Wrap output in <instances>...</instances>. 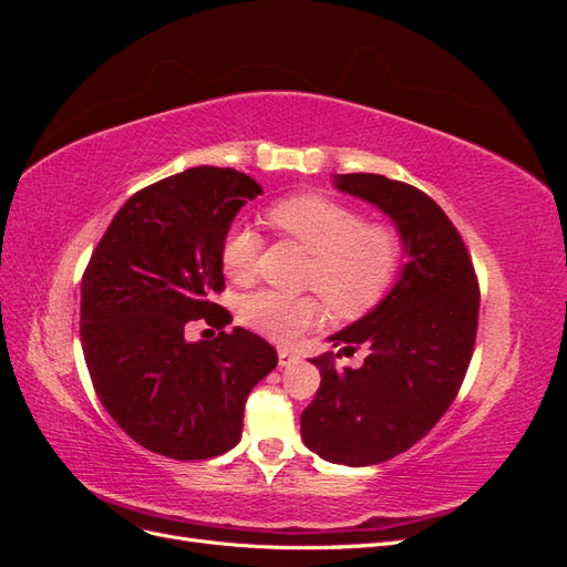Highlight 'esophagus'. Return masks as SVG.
Listing matches in <instances>:
<instances>
[{
  "label": "esophagus",
  "mask_w": 567,
  "mask_h": 567,
  "mask_svg": "<svg viewBox=\"0 0 567 567\" xmlns=\"http://www.w3.org/2000/svg\"><path fill=\"white\" fill-rule=\"evenodd\" d=\"M298 354L296 352H290V350H286V348H281L279 350V367H293L296 362H298Z\"/></svg>",
  "instance_id": "obj_1"
}]
</instances>
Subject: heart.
Masks as SVG:
<instances>
[{"label": "heart", "mask_w": 567, "mask_h": 567, "mask_svg": "<svg viewBox=\"0 0 567 567\" xmlns=\"http://www.w3.org/2000/svg\"><path fill=\"white\" fill-rule=\"evenodd\" d=\"M267 221L293 238L307 252L302 284L315 288L340 317H359L379 302L402 262L404 241L390 221H367L354 205L317 194H296L271 203ZM262 238L236 221L219 246V262L236 284H248L257 271ZM241 321L271 340H293L319 317L315 296H284L279 290H255L238 305Z\"/></svg>", "instance_id": "heart-1"}]
</instances>
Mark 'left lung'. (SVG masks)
I'll use <instances>...</instances> for the list:
<instances>
[{"label": "left lung", "instance_id": "1", "mask_svg": "<svg viewBox=\"0 0 567 567\" xmlns=\"http://www.w3.org/2000/svg\"><path fill=\"white\" fill-rule=\"evenodd\" d=\"M336 186L394 219L409 262L375 310L331 336L346 354L367 348L364 364L312 359L321 385L300 431L326 461L373 466L414 447L454 402L475 348L480 286L461 234L421 188L367 173L338 175Z\"/></svg>", "mask_w": 567, "mask_h": 567}]
</instances>
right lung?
Listing matches in <instances>:
<instances>
[{
	"mask_svg": "<svg viewBox=\"0 0 567 567\" xmlns=\"http://www.w3.org/2000/svg\"><path fill=\"white\" fill-rule=\"evenodd\" d=\"M262 186L200 165L144 186L115 213L82 274L80 338L101 404L153 454L203 461L241 440L248 392L277 367L269 342L213 302L221 236ZM221 328L188 343V320Z\"/></svg>",
	"mask_w": 567,
	"mask_h": 567,
	"instance_id": "right-lung-1",
	"label": "right lung"
}]
</instances>
